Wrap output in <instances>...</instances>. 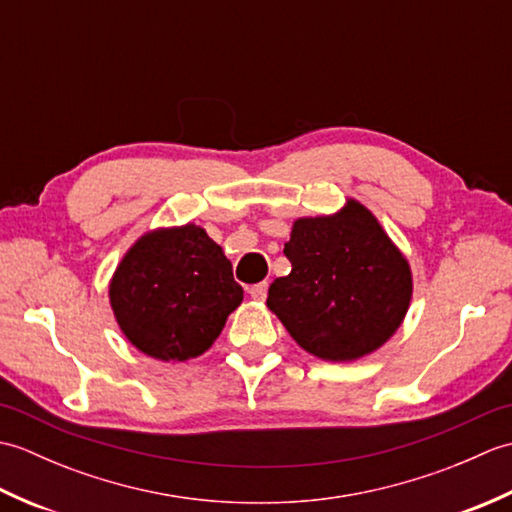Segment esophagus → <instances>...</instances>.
I'll return each mask as SVG.
<instances>
[{"mask_svg":"<svg viewBox=\"0 0 512 512\" xmlns=\"http://www.w3.org/2000/svg\"><path fill=\"white\" fill-rule=\"evenodd\" d=\"M248 295L253 297L255 301H264L266 295H268V281H259V284L250 286V288H248Z\"/></svg>","mask_w":512,"mask_h":512,"instance_id":"1","label":"esophagus"}]
</instances>
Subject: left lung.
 Wrapping results in <instances>:
<instances>
[{
  "instance_id": "left-lung-1",
  "label": "left lung",
  "mask_w": 512,
  "mask_h": 512,
  "mask_svg": "<svg viewBox=\"0 0 512 512\" xmlns=\"http://www.w3.org/2000/svg\"><path fill=\"white\" fill-rule=\"evenodd\" d=\"M292 270L268 288L266 306L303 350L356 361L398 330L411 301V270L363 204L301 217L284 246Z\"/></svg>"
}]
</instances>
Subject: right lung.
Instances as JSON below:
<instances>
[{
	"label": "right lung",
	"instance_id": "add662e5",
	"mask_svg": "<svg viewBox=\"0 0 512 512\" xmlns=\"http://www.w3.org/2000/svg\"><path fill=\"white\" fill-rule=\"evenodd\" d=\"M242 299L231 262L195 224L140 237L110 284L123 334L158 361L204 354Z\"/></svg>",
	"mask_w": 512,
	"mask_h": 512
}]
</instances>
